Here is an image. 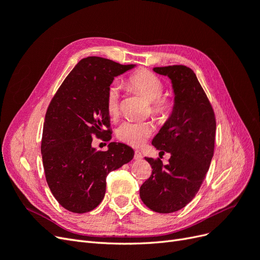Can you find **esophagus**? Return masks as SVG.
<instances>
[{
	"mask_svg": "<svg viewBox=\"0 0 260 260\" xmlns=\"http://www.w3.org/2000/svg\"><path fill=\"white\" fill-rule=\"evenodd\" d=\"M143 158V156H142V154H141V152L140 151H136L135 152V159L136 160H141Z\"/></svg>",
	"mask_w": 260,
	"mask_h": 260,
	"instance_id": "esophagus-1",
	"label": "esophagus"
}]
</instances>
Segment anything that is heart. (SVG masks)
Instances as JSON below:
<instances>
[{
  "label": "heart",
  "instance_id": "obj_1",
  "mask_svg": "<svg viewBox=\"0 0 260 260\" xmlns=\"http://www.w3.org/2000/svg\"><path fill=\"white\" fill-rule=\"evenodd\" d=\"M127 84L131 90L140 94L146 101L151 102L152 114L160 122L169 119L174 111V104L171 101L160 98L164 85L159 78L146 70H139L129 78ZM106 108L109 116L112 117H116L119 113V90L116 86L109 89L107 93ZM152 132L153 128L151 123L127 121L118 128L117 137L124 143L139 147L145 142Z\"/></svg>",
  "mask_w": 260,
  "mask_h": 260
}]
</instances>
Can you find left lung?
<instances>
[{
  "instance_id": "1",
  "label": "left lung",
  "mask_w": 260,
  "mask_h": 260,
  "mask_svg": "<svg viewBox=\"0 0 260 260\" xmlns=\"http://www.w3.org/2000/svg\"><path fill=\"white\" fill-rule=\"evenodd\" d=\"M168 77L174 91V111L152 144L169 162L145 158L152 175L140 187V198L156 212L170 214L190 203L206 177L215 148L216 119L209 101L191 68L183 65L155 67Z\"/></svg>"
}]
</instances>
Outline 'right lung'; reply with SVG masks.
I'll list each match as a JSON object with an SVG mask.
<instances>
[{
	"label": "right lung",
	"mask_w": 260,
	"mask_h": 260,
	"mask_svg": "<svg viewBox=\"0 0 260 260\" xmlns=\"http://www.w3.org/2000/svg\"><path fill=\"white\" fill-rule=\"evenodd\" d=\"M98 56L82 58L66 77L46 111L41 154L46 182L67 210L83 214L98 207L109 172L129 162L135 152L111 142L106 152L92 146V137H109L106 98L114 78L135 68Z\"/></svg>",
	"instance_id": "1"
}]
</instances>
